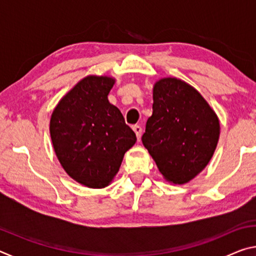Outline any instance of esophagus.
Masks as SVG:
<instances>
[{"label":"esophagus","mask_w":256,"mask_h":256,"mask_svg":"<svg viewBox=\"0 0 256 256\" xmlns=\"http://www.w3.org/2000/svg\"><path fill=\"white\" fill-rule=\"evenodd\" d=\"M132 128H133V131L136 132V138H138V140H140V138H141V134H142V128L140 126V125H134V126H133Z\"/></svg>","instance_id":"esophagus-1"}]
</instances>
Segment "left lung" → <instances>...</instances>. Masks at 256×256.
<instances>
[{
	"instance_id": "1",
	"label": "left lung",
	"mask_w": 256,
	"mask_h": 256,
	"mask_svg": "<svg viewBox=\"0 0 256 256\" xmlns=\"http://www.w3.org/2000/svg\"><path fill=\"white\" fill-rule=\"evenodd\" d=\"M219 133L216 112L193 86L175 78L154 84L142 144L168 182L188 183L204 170Z\"/></svg>"
}]
</instances>
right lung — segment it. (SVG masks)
I'll use <instances>...</instances> for the list:
<instances>
[{
  "label": "right lung",
  "instance_id": "obj_1",
  "mask_svg": "<svg viewBox=\"0 0 256 256\" xmlns=\"http://www.w3.org/2000/svg\"><path fill=\"white\" fill-rule=\"evenodd\" d=\"M108 76H86L52 114L50 138L64 170L78 183L105 188L118 172L136 136L122 112L108 102L114 86Z\"/></svg>",
  "mask_w": 256,
  "mask_h": 256
}]
</instances>
